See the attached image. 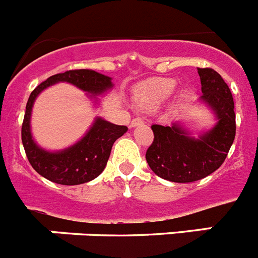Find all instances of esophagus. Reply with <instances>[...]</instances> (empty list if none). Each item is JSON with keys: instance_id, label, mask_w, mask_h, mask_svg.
<instances>
[{"instance_id": "obj_1", "label": "esophagus", "mask_w": 258, "mask_h": 258, "mask_svg": "<svg viewBox=\"0 0 258 258\" xmlns=\"http://www.w3.org/2000/svg\"><path fill=\"white\" fill-rule=\"evenodd\" d=\"M143 124V120L141 117H134L133 120H132L131 122V126L134 127V126H138V125H142Z\"/></svg>"}]
</instances>
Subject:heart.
<instances>
[{
    "mask_svg": "<svg viewBox=\"0 0 258 258\" xmlns=\"http://www.w3.org/2000/svg\"><path fill=\"white\" fill-rule=\"evenodd\" d=\"M177 85V80L172 77H156L146 81L137 89L134 94L137 106L155 107L164 103L174 94Z\"/></svg>",
    "mask_w": 258,
    "mask_h": 258,
    "instance_id": "b5f03b06",
    "label": "heart"
}]
</instances>
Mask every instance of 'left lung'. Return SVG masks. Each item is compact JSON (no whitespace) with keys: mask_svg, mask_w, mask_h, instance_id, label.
I'll use <instances>...</instances> for the list:
<instances>
[{"mask_svg":"<svg viewBox=\"0 0 258 258\" xmlns=\"http://www.w3.org/2000/svg\"><path fill=\"white\" fill-rule=\"evenodd\" d=\"M198 74L203 93L199 102L213 112L216 124L198 137L182 122L152 125L155 138L146 160L152 172L166 181L187 183L206 178L222 165L235 138L234 99L229 86L212 68H198Z\"/></svg>","mask_w":258,"mask_h":258,"instance_id":"1","label":"left lung"}]
</instances>
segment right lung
<instances>
[{
    "mask_svg": "<svg viewBox=\"0 0 258 258\" xmlns=\"http://www.w3.org/2000/svg\"><path fill=\"white\" fill-rule=\"evenodd\" d=\"M58 83H68L76 86L85 92L94 104L99 103L98 95H103L111 90L113 84L111 77L93 70H72L50 76L28 98L22 125V142L32 168L49 181L75 186L93 181L103 172L113 143L126 133L127 127L112 124L102 117H95L85 136L67 149L59 151L42 149L32 136V108L41 92Z\"/></svg>",
    "mask_w": 258,
    "mask_h": 258,
    "instance_id": "1",
    "label": "right lung"
}]
</instances>
